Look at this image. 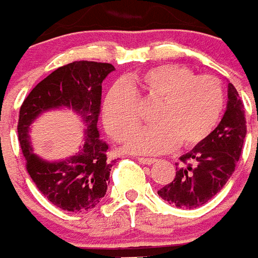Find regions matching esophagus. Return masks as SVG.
Returning a JSON list of instances; mask_svg holds the SVG:
<instances>
[{"mask_svg": "<svg viewBox=\"0 0 258 258\" xmlns=\"http://www.w3.org/2000/svg\"><path fill=\"white\" fill-rule=\"evenodd\" d=\"M138 161L140 162L141 164H148V166H150V164H154L155 162H157V159H154V158L140 157V158H138Z\"/></svg>", "mask_w": 258, "mask_h": 258, "instance_id": "obj_1", "label": "esophagus"}]
</instances>
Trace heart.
Returning a JSON list of instances; mask_svg holds the SVG:
<instances>
[{
    "mask_svg": "<svg viewBox=\"0 0 258 258\" xmlns=\"http://www.w3.org/2000/svg\"><path fill=\"white\" fill-rule=\"evenodd\" d=\"M136 93L158 103L152 114L154 126L140 130L127 144L134 154H163L177 144L184 148L198 145L215 130L224 110V87L215 77L196 76L177 64L152 67L126 82L114 83L104 97L103 124L120 143L140 123Z\"/></svg>",
    "mask_w": 258,
    "mask_h": 258,
    "instance_id": "1",
    "label": "heart"
}]
</instances>
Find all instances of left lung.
Returning a JSON list of instances; mask_svg holds the SVG:
<instances>
[{
  "mask_svg": "<svg viewBox=\"0 0 258 258\" xmlns=\"http://www.w3.org/2000/svg\"><path fill=\"white\" fill-rule=\"evenodd\" d=\"M245 135L244 105L229 82L226 110L219 126L206 140L180 157L175 178L158 190V196L178 208H197L207 203L233 175Z\"/></svg>",
  "mask_w": 258,
  "mask_h": 258,
  "instance_id": "left-lung-1",
  "label": "left lung"
}]
</instances>
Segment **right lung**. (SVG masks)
I'll use <instances>...</instances> for the list:
<instances>
[{"label": "right lung", "instance_id": "add662e5", "mask_svg": "<svg viewBox=\"0 0 258 258\" xmlns=\"http://www.w3.org/2000/svg\"><path fill=\"white\" fill-rule=\"evenodd\" d=\"M113 71L112 64L86 60L60 67L29 92L20 108L18 138L28 173L39 191L64 211L92 210L106 194L115 161L106 157L108 144L100 139L97 119L101 83ZM60 107L72 108L80 115L85 124V138L76 155L50 162L34 154L29 131L42 112Z\"/></svg>", "mask_w": 258, "mask_h": 258}]
</instances>
